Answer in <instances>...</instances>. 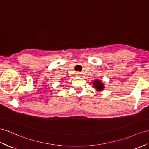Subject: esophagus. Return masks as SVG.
Instances as JSON below:
<instances>
[{"label":"esophagus","mask_w":149,"mask_h":149,"mask_svg":"<svg viewBox=\"0 0 149 149\" xmlns=\"http://www.w3.org/2000/svg\"><path fill=\"white\" fill-rule=\"evenodd\" d=\"M77 74H78V75H79V73H77Z\"/></svg>","instance_id":"obj_1"}]
</instances>
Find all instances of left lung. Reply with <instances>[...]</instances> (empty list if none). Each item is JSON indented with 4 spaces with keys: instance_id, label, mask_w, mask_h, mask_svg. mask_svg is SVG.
Listing matches in <instances>:
<instances>
[{
    "instance_id": "1",
    "label": "left lung",
    "mask_w": 149,
    "mask_h": 149,
    "mask_svg": "<svg viewBox=\"0 0 149 149\" xmlns=\"http://www.w3.org/2000/svg\"><path fill=\"white\" fill-rule=\"evenodd\" d=\"M93 86L95 87V88L97 91H101V90H104V83L100 80H95L93 83Z\"/></svg>"
}]
</instances>
